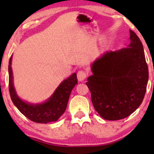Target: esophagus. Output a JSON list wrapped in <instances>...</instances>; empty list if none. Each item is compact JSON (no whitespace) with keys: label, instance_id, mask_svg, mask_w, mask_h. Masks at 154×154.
I'll return each instance as SVG.
<instances>
[{"label":"esophagus","instance_id":"1","mask_svg":"<svg viewBox=\"0 0 154 154\" xmlns=\"http://www.w3.org/2000/svg\"><path fill=\"white\" fill-rule=\"evenodd\" d=\"M87 73L83 70H80L77 72V79L79 81H82L87 77Z\"/></svg>","mask_w":154,"mask_h":154}]
</instances>
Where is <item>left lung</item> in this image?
Returning <instances> with one entry per match:
<instances>
[{
    "instance_id": "obj_1",
    "label": "left lung",
    "mask_w": 154,
    "mask_h": 154,
    "mask_svg": "<svg viewBox=\"0 0 154 154\" xmlns=\"http://www.w3.org/2000/svg\"><path fill=\"white\" fill-rule=\"evenodd\" d=\"M128 47L104 54L92 64L86 85L95 111L106 120L127 117L140 106L146 92L148 68L140 38L130 30Z\"/></svg>"
}]
</instances>
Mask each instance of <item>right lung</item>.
Listing matches in <instances>:
<instances>
[{
  "instance_id": "right-lung-1",
  "label": "right lung",
  "mask_w": 154,
  "mask_h": 154,
  "mask_svg": "<svg viewBox=\"0 0 154 154\" xmlns=\"http://www.w3.org/2000/svg\"><path fill=\"white\" fill-rule=\"evenodd\" d=\"M11 59L12 56H11L8 64V88L14 104L22 114L34 122L47 124L57 121L66 110L70 93L77 83V74L74 73L69 78L63 80L46 102L33 105L22 101L16 93L11 66Z\"/></svg>"
}]
</instances>
